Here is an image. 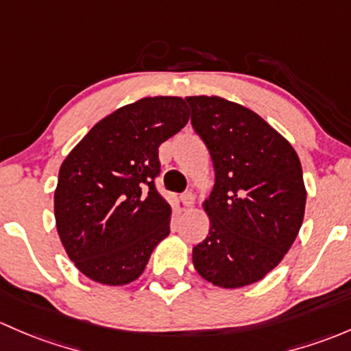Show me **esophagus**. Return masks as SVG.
Instances as JSON below:
<instances>
[{
    "label": "esophagus",
    "mask_w": 351,
    "mask_h": 351,
    "mask_svg": "<svg viewBox=\"0 0 351 351\" xmlns=\"http://www.w3.org/2000/svg\"><path fill=\"white\" fill-rule=\"evenodd\" d=\"M180 199H182L184 206H187V208L194 206V194L189 193V191H187V193H184L182 196H180Z\"/></svg>",
    "instance_id": "34e87169"
}]
</instances>
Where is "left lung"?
I'll use <instances>...</instances> for the list:
<instances>
[{
    "label": "left lung",
    "instance_id": "left-lung-1",
    "mask_svg": "<svg viewBox=\"0 0 351 351\" xmlns=\"http://www.w3.org/2000/svg\"><path fill=\"white\" fill-rule=\"evenodd\" d=\"M186 101L215 167V186L202 202L209 233L193 248L194 269L218 287L258 282L279 265L301 230V160L291 143L248 108L219 96Z\"/></svg>",
    "mask_w": 351,
    "mask_h": 351
}]
</instances>
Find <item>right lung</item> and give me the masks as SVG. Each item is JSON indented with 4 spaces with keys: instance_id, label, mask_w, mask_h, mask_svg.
<instances>
[{
    "instance_id": "right-lung-1",
    "label": "right lung",
    "mask_w": 351,
    "mask_h": 351,
    "mask_svg": "<svg viewBox=\"0 0 351 351\" xmlns=\"http://www.w3.org/2000/svg\"><path fill=\"white\" fill-rule=\"evenodd\" d=\"M189 121L182 97H142L97 121L59 171L53 211L69 258L91 280L133 282L171 233L155 189L158 147Z\"/></svg>"
}]
</instances>
